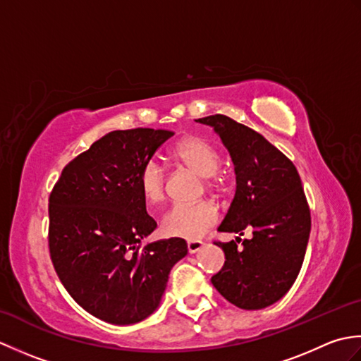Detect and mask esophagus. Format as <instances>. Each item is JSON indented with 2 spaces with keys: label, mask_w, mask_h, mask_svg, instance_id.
Here are the masks:
<instances>
[{
  "label": "esophagus",
  "mask_w": 361,
  "mask_h": 361,
  "mask_svg": "<svg viewBox=\"0 0 361 361\" xmlns=\"http://www.w3.org/2000/svg\"><path fill=\"white\" fill-rule=\"evenodd\" d=\"M203 247V243L200 240H190L188 242V251L190 255H195L197 251H200V248Z\"/></svg>",
  "instance_id": "esophagus-1"
}]
</instances>
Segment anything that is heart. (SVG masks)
I'll list each match as a JSON object with an SVG mask.
<instances>
[{
    "mask_svg": "<svg viewBox=\"0 0 361 361\" xmlns=\"http://www.w3.org/2000/svg\"><path fill=\"white\" fill-rule=\"evenodd\" d=\"M173 158L198 175L206 176L208 186L217 185L216 172L219 169V152L214 144L202 136H186L175 145ZM142 197L149 203H158L164 198L166 176L164 171L155 159H149L141 166L137 173ZM219 221V209L211 202H198L194 204H173L163 219L161 229L167 237L195 240Z\"/></svg>",
    "mask_w": 361,
    "mask_h": 361,
    "instance_id": "obj_1",
    "label": "heart"
}]
</instances>
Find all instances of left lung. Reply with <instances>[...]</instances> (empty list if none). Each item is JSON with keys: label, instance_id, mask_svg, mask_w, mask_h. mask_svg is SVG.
<instances>
[{"label": "left lung", "instance_id": "8db88e82", "mask_svg": "<svg viewBox=\"0 0 361 361\" xmlns=\"http://www.w3.org/2000/svg\"><path fill=\"white\" fill-rule=\"evenodd\" d=\"M211 126L231 155L235 194L219 231L251 239L217 243L225 265L211 278L229 302L260 310L278 302L296 281L310 235V209L295 164L255 130L225 114L197 119ZM239 239V237H237Z\"/></svg>", "mask_w": 361, "mask_h": 361}]
</instances>
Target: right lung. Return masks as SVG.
<instances>
[{"label":"right lung","mask_w":361,"mask_h":361,"mask_svg":"<svg viewBox=\"0 0 361 361\" xmlns=\"http://www.w3.org/2000/svg\"><path fill=\"white\" fill-rule=\"evenodd\" d=\"M167 130H114L68 164L49 197V252L68 293L110 324L155 312L172 267L188 255L178 237L142 245L157 228L137 173Z\"/></svg>","instance_id":"add662e5"}]
</instances>
